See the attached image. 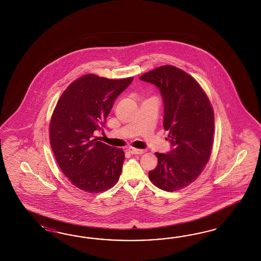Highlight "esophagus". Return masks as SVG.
<instances>
[{
  "instance_id": "obj_1",
  "label": "esophagus",
  "mask_w": 261,
  "mask_h": 261,
  "mask_svg": "<svg viewBox=\"0 0 261 261\" xmlns=\"http://www.w3.org/2000/svg\"><path fill=\"white\" fill-rule=\"evenodd\" d=\"M128 151L131 154H138V155H141V154H143L145 152V151L142 150V149H137V148H134V147H129Z\"/></svg>"
}]
</instances>
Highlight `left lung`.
Returning <instances> with one entry per match:
<instances>
[{
  "mask_svg": "<svg viewBox=\"0 0 261 261\" xmlns=\"http://www.w3.org/2000/svg\"><path fill=\"white\" fill-rule=\"evenodd\" d=\"M141 80L156 85L165 104L164 128L174 146L156 152L158 165L148 177L157 188L176 191L190 186L204 170L214 142V113L211 101L188 72L165 65L143 73Z\"/></svg>",
  "mask_w": 261,
  "mask_h": 261,
  "instance_id": "8db88e82",
  "label": "left lung"
}]
</instances>
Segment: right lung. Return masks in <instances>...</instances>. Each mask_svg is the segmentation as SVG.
<instances>
[{"mask_svg": "<svg viewBox=\"0 0 261 261\" xmlns=\"http://www.w3.org/2000/svg\"><path fill=\"white\" fill-rule=\"evenodd\" d=\"M132 81L88 73L71 82L56 103L50 145L60 169L79 190L98 193L119 181L124 152L100 142L95 131L102 130L116 98Z\"/></svg>", "mask_w": 261, "mask_h": 261, "instance_id": "1", "label": "right lung"}]
</instances>
